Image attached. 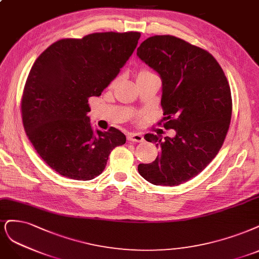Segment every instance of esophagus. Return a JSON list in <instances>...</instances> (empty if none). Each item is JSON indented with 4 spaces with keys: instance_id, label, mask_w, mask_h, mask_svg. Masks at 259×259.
I'll return each instance as SVG.
<instances>
[{
    "instance_id": "obj_1",
    "label": "esophagus",
    "mask_w": 259,
    "mask_h": 259,
    "mask_svg": "<svg viewBox=\"0 0 259 259\" xmlns=\"http://www.w3.org/2000/svg\"><path fill=\"white\" fill-rule=\"evenodd\" d=\"M128 140L132 142H142L145 139H144V136H142V134L133 133L128 136Z\"/></svg>"
}]
</instances>
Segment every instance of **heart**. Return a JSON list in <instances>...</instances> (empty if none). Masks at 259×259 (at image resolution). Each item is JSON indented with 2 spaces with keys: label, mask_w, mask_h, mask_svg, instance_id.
<instances>
[{
  "label": "heart",
  "mask_w": 259,
  "mask_h": 259,
  "mask_svg": "<svg viewBox=\"0 0 259 259\" xmlns=\"http://www.w3.org/2000/svg\"><path fill=\"white\" fill-rule=\"evenodd\" d=\"M150 72H149V70H147V69H141L140 70V72H139V74H138V76L139 75H144V74H149Z\"/></svg>",
  "instance_id": "obj_1"
}]
</instances>
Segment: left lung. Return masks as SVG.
<instances>
[{
  "mask_svg": "<svg viewBox=\"0 0 259 259\" xmlns=\"http://www.w3.org/2000/svg\"><path fill=\"white\" fill-rule=\"evenodd\" d=\"M137 56L162 78L164 127L176 131L164 139L146 134L160 153L139 164L138 171L154 185H179L201 172L224 144L233 111L230 87L211 53L171 35L147 38Z\"/></svg>",
  "mask_w": 259,
  "mask_h": 259,
  "instance_id": "8db88e82",
  "label": "left lung"
}]
</instances>
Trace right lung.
I'll return each instance as SVG.
<instances>
[{
    "instance_id": "obj_1",
    "label": "right lung",
    "mask_w": 259,
    "mask_h": 259,
    "mask_svg": "<svg viewBox=\"0 0 259 259\" xmlns=\"http://www.w3.org/2000/svg\"><path fill=\"white\" fill-rule=\"evenodd\" d=\"M139 38V32L64 38L34 62L21 99L23 126L44 162L61 176L92 180L104 171L111 151L125 144L118 128L93 131L88 100L117 77Z\"/></svg>"
}]
</instances>
